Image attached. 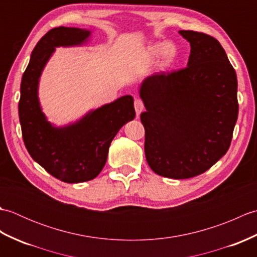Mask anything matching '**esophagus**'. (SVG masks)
I'll use <instances>...</instances> for the list:
<instances>
[{
  "mask_svg": "<svg viewBox=\"0 0 257 257\" xmlns=\"http://www.w3.org/2000/svg\"><path fill=\"white\" fill-rule=\"evenodd\" d=\"M144 102L141 99H139V98H136L135 99V110H136V113H137V117L140 116V113L143 112L144 110Z\"/></svg>",
  "mask_w": 257,
  "mask_h": 257,
  "instance_id": "34e87169",
  "label": "esophagus"
}]
</instances>
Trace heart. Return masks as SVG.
Instances as JSON below:
<instances>
[{
	"mask_svg": "<svg viewBox=\"0 0 257 257\" xmlns=\"http://www.w3.org/2000/svg\"><path fill=\"white\" fill-rule=\"evenodd\" d=\"M148 53L150 57H155L160 53L159 56V67L160 69H167L174 64L178 56V50L172 43H165L162 46L156 44L149 47Z\"/></svg>",
	"mask_w": 257,
	"mask_h": 257,
	"instance_id": "1",
	"label": "heart"
}]
</instances>
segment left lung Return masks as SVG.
Here are the masks:
<instances>
[{"instance_id": "left-lung-1", "label": "left lung", "mask_w": 257, "mask_h": 257, "mask_svg": "<svg viewBox=\"0 0 257 257\" xmlns=\"http://www.w3.org/2000/svg\"><path fill=\"white\" fill-rule=\"evenodd\" d=\"M179 33L191 46L188 67L143 81L140 119L149 167L162 177L189 179L209 170L230 148L237 79L219 41L200 32Z\"/></svg>"}]
</instances>
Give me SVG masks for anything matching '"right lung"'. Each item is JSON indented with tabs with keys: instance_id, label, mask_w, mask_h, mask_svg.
Instances as JSON below:
<instances>
[{
	"instance_id": "obj_1",
	"label": "right lung",
	"mask_w": 257,
	"mask_h": 257,
	"mask_svg": "<svg viewBox=\"0 0 257 257\" xmlns=\"http://www.w3.org/2000/svg\"><path fill=\"white\" fill-rule=\"evenodd\" d=\"M89 35V31L77 27L48 31L33 50L21 83L19 116L26 149L48 173L67 183L96 178L107 161L114 136L136 116L134 98L127 95L65 127H54L47 121L37 96L43 68L55 47L80 45Z\"/></svg>"
}]
</instances>
